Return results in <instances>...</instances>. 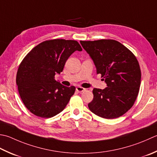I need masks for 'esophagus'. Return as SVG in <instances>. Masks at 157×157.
<instances>
[{"label":"esophagus","instance_id":"34e87169","mask_svg":"<svg viewBox=\"0 0 157 157\" xmlns=\"http://www.w3.org/2000/svg\"><path fill=\"white\" fill-rule=\"evenodd\" d=\"M86 90V88H82V87H81V86H78L76 88V90L78 92V93H82V92H83V91H84Z\"/></svg>","mask_w":157,"mask_h":157}]
</instances>
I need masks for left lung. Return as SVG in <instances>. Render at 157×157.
Segmentation results:
<instances>
[{"mask_svg": "<svg viewBox=\"0 0 157 157\" xmlns=\"http://www.w3.org/2000/svg\"><path fill=\"white\" fill-rule=\"evenodd\" d=\"M80 44L107 86L103 90L93 89L89 109L107 119L124 114L133 105L140 90L141 70L136 57L116 40L80 41Z\"/></svg>", "mask_w": 157, "mask_h": 157, "instance_id": "obj_1", "label": "left lung"}]
</instances>
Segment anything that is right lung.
<instances>
[{
	"instance_id": "add662e5",
	"label": "right lung",
	"mask_w": 157,
	"mask_h": 157,
	"mask_svg": "<svg viewBox=\"0 0 157 157\" xmlns=\"http://www.w3.org/2000/svg\"><path fill=\"white\" fill-rule=\"evenodd\" d=\"M82 50L74 40L52 39L35 46L24 57L17 70L16 83L21 99L30 112L48 118L65 108L75 87L63 86L54 76L63 71L73 52Z\"/></svg>"
}]
</instances>
